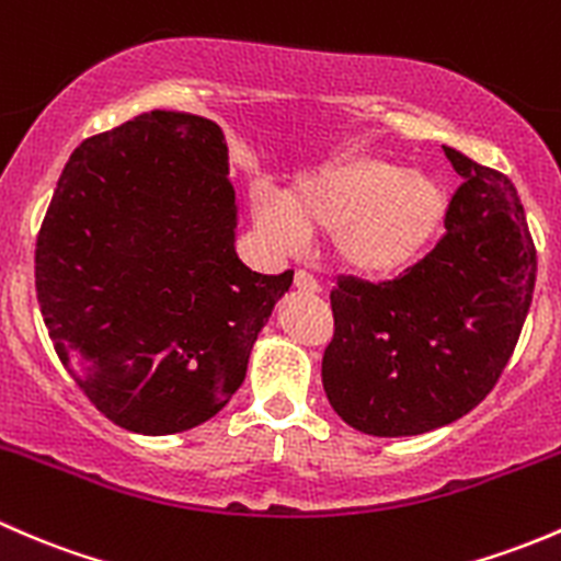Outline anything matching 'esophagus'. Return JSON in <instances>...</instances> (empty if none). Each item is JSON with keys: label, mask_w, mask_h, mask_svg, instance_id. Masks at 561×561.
<instances>
[{"label": "esophagus", "mask_w": 561, "mask_h": 561, "mask_svg": "<svg viewBox=\"0 0 561 561\" xmlns=\"http://www.w3.org/2000/svg\"><path fill=\"white\" fill-rule=\"evenodd\" d=\"M294 288H297V291H305V294L321 291L319 280H316L310 273H305V270H297V273H294Z\"/></svg>", "instance_id": "34e87169"}]
</instances>
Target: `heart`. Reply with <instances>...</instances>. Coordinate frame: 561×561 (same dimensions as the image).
Wrapping results in <instances>:
<instances>
[{
    "instance_id": "obj_1",
    "label": "heart",
    "mask_w": 561,
    "mask_h": 561,
    "mask_svg": "<svg viewBox=\"0 0 561 561\" xmlns=\"http://www.w3.org/2000/svg\"><path fill=\"white\" fill-rule=\"evenodd\" d=\"M448 210V188L437 175L359 153L299 178L283 205L259 196L253 218L278 248L332 232L340 267L362 278H394L432 251Z\"/></svg>"
}]
</instances>
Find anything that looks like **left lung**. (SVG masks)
<instances>
[{"label":"left lung","instance_id":"8db88e82","mask_svg":"<svg viewBox=\"0 0 561 561\" xmlns=\"http://www.w3.org/2000/svg\"><path fill=\"white\" fill-rule=\"evenodd\" d=\"M461 186L446 234L394 280L337 278L323 391L375 437H410L470 413L511 359L529 313L538 253L502 172L443 146Z\"/></svg>","mask_w":561,"mask_h":561}]
</instances>
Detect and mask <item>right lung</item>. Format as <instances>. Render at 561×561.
Wrapping results in <instances>:
<instances>
[{
    "mask_svg": "<svg viewBox=\"0 0 561 561\" xmlns=\"http://www.w3.org/2000/svg\"><path fill=\"white\" fill-rule=\"evenodd\" d=\"M221 126L151 110L75 148L43 218L34 283L54 348L113 424L175 435L245 380L294 273L234 251Z\"/></svg>",
    "mask_w": 561,
    "mask_h": 561,
    "instance_id": "add662e5",
    "label": "right lung"
}]
</instances>
